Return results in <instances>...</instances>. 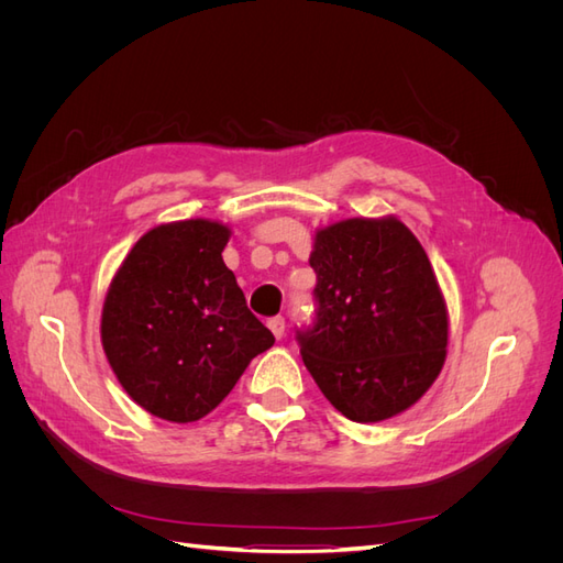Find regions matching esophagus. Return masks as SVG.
Wrapping results in <instances>:
<instances>
[{
    "label": "esophagus",
    "mask_w": 563,
    "mask_h": 563,
    "mask_svg": "<svg viewBox=\"0 0 563 563\" xmlns=\"http://www.w3.org/2000/svg\"><path fill=\"white\" fill-rule=\"evenodd\" d=\"M267 327H269L272 333H275L277 340H282V338H284V331H286V319H284V317H272V319L267 321Z\"/></svg>",
    "instance_id": "34e87169"
}]
</instances>
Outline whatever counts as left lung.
<instances>
[{
	"label": "left lung",
	"instance_id": "1",
	"mask_svg": "<svg viewBox=\"0 0 563 563\" xmlns=\"http://www.w3.org/2000/svg\"><path fill=\"white\" fill-rule=\"evenodd\" d=\"M317 323L300 354L335 411L380 422L432 387L449 347V310L432 263L397 216L347 218L314 232Z\"/></svg>",
	"mask_w": 563,
	"mask_h": 563
}]
</instances>
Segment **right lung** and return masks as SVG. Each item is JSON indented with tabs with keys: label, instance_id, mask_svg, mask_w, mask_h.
<instances>
[{
	"label": "right lung",
	"instance_id": "right-lung-1",
	"mask_svg": "<svg viewBox=\"0 0 563 563\" xmlns=\"http://www.w3.org/2000/svg\"><path fill=\"white\" fill-rule=\"evenodd\" d=\"M232 230L190 218L147 230L110 282L100 343L126 395L168 422L211 413L275 335L223 263Z\"/></svg>",
	"mask_w": 563,
	"mask_h": 563
}]
</instances>
